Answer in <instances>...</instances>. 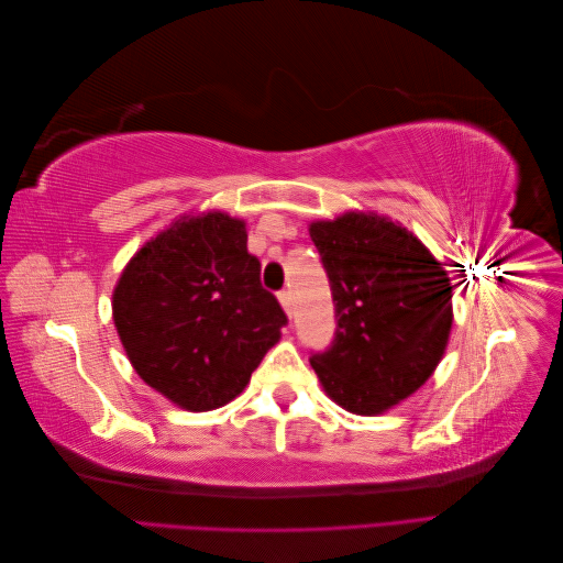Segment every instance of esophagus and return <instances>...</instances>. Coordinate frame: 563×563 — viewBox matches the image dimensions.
Listing matches in <instances>:
<instances>
[{
  "label": "esophagus",
  "instance_id": "obj_1",
  "mask_svg": "<svg viewBox=\"0 0 563 563\" xmlns=\"http://www.w3.org/2000/svg\"><path fill=\"white\" fill-rule=\"evenodd\" d=\"M279 302H282V308L291 314V310H294V296H291V291H288V288H284V291H279Z\"/></svg>",
  "mask_w": 563,
  "mask_h": 563
}]
</instances>
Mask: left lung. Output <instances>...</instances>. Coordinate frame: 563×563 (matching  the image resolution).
Returning a JSON list of instances; mask_svg holds the SVG:
<instances>
[{
	"label": "left lung",
	"instance_id": "8db88e82",
	"mask_svg": "<svg viewBox=\"0 0 563 563\" xmlns=\"http://www.w3.org/2000/svg\"><path fill=\"white\" fill-rule=\"evenodd\" d=\"M310 236L335 305L331 345L310 364L335 404L383 413L413 395L444 356L451 279L413 232L376 213L317 220Z\"/></svg>",
	"mask_w": 563,
	"mask_h": 563
}]
</instances>
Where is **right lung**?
I'll list each match as a JSON object with an SVG mask.
<instances>
[{"label": "right lung", "instance_id": "obj_1", "mask_svg": "<svg viewBox=\"0 0 563 563\" xmlns=\"http://www.w3.org/2000/svg\"><path fill=\"white\" fill-rule=\"evenodd\" d=\"M112 317L135 373L187 411L240 395L288 321L261 284L244 220L220 211L180 218L135 253Z\"/></svg>", "mask_w": 563, "mask_h": 563}]
</instances>
